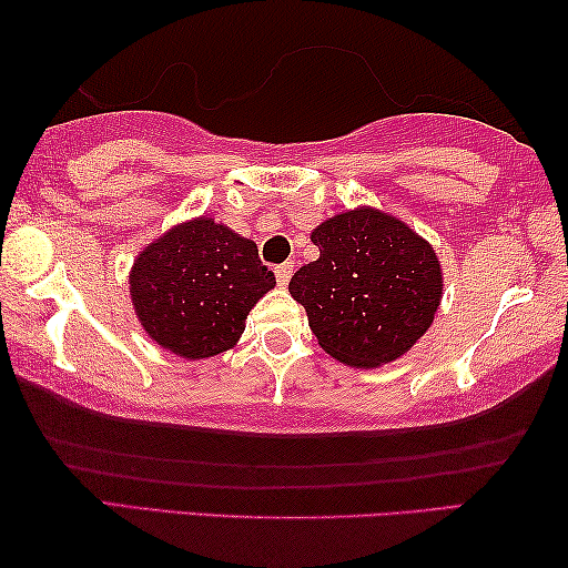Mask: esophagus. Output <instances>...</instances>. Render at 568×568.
Here are the masks:
<instances>
[{
  "label": "esophagus",
  "instance_id": "1",
  "mask_svg": "<svg viewBox=\"0 0 568 568\" xmlns=\"http://www.w3.org/2000/svg\"><path fill=\"white\" fill-rule=\"evenodd\" d=\"M274 274H276L278 286H286V284H290V278H292V264H290V262L278 264V266L274 268Z\"/></svg>",
  "mask_w": 568,
  "mask_h": 568
}]
</instances>
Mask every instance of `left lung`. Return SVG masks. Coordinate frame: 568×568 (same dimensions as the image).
<instances>
[{
    "mask_svg": "<svg viewBox=\"0 0 568 568\" xmlns=\"http://www.w3.org/2000/svg\"><path fill=\"white\" fill-rule=\"evenodd\" d=\"M317 262L292 276L322 349L349 367L403 357L438 314L443 272L433 246L385 211L337 213L312 231Z\"/></svg>",
    "mask_w": 568,
    "mask_h": 568,
    "instance_id": "8db88e82",
    "label": "left lung"
}]
</instances>
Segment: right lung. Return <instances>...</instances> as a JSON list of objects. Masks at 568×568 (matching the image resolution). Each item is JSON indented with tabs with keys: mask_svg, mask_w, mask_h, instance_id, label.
Wrapping results in <instances>:
<instances>
[{
	"mask_svg": "<svg viewBox=\"0 0 568 568\" xmlns=\"http://www.w3.org/2000/svg\"><path fill=\"white\" fill-rule=\"evenodd\" d=\"M274 284L254 241L201 216L138 254L130 300L155 345L206 359L236 345L248 312Z\"/></svg>",
	"mask_w": 568,
	"mask_h": 568,
	"instance_id": "right-lung-1",
	"label": "right lung"
}]
</instances>
